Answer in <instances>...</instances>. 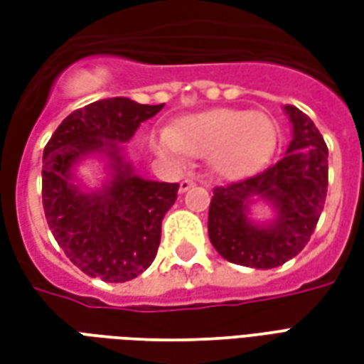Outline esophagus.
Instances as JSON below:
<instances>
[{"label": "esophagus", "mask_w": 364, "mask_h": 364, "mask_svg": "<svg viewBox=\"0 0 364 364\" xmlns=\"http://www.w3.org/2000/svg\"><path fill=\"white\" fill-rule=\"evenodd\" d=\"M191 187H195V181H193L191 177H185V179H183V181L179 183V191H181V193H185V191H189Z\"/></svg>", "instance_id": "esophagus-1"}]
</instances>
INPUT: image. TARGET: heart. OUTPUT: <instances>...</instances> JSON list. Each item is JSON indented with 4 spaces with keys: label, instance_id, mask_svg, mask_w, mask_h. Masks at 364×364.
Wrapping results in <instances>:
<instances>
[{
    "label": "heart",
    "instance_id": "heart-1",
    "mask_svg": "<svg viewBox=\"0 0 364 364\" xmlns=\"http://www.w3.org/2000/svg\"><path fill=\"white\" fill-rule=\"evenodd\" d=\"M154 144L177 159L187 154L210 156L222 177L242 179L269 161L277 144V122L259 111L220 109L183 120L175 130H161Z\"/></svg>",
    "mask_w": 364,
    "mask_h": 364
}]
</instances>
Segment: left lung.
Segmentation results:
<instances>
[{
    "instance_id": "1",
    "label": "left lung",
    "mask_w": 364,
    "mask_h": 364,
    "mask_svg": "<svg viewBox=\"0 0 364 364\" xmlns=\"http://www.w3.org/2000/svg\"><path fill=\"white\" fill-rule=\"evenodd\" d=\"M292 140L273 166L247 179L214 187L208 237L224 259L253 269H273L302 252L320 220L328 195V146L308 114L287 105ZM253 196L277 208L271 227H257L245 213Z\"/></svg>"
}]
</instances>
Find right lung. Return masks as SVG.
I'll use <instances>...</instances> for the list:
<instances>
[{
	"instance_id": "add662e5",
	"label": "right lung",
	"mask_w": 364,
	"mask_h": 364,
	"mask_svg": "<svg viewBox=\"0 0 364 364\" xmlns=\"http://www.w3.org/2000/svg\"><path fill=\"white\" fill-rule=\"evenodd\" d=\"M164 105H140L124 97L101 99L62 120L43 156V206L52 236L70 261L107 282L136 279L150 267L161 240V220L173 206L179 183L132 175L119 142ZM93 151L112 158L113 181L101 193H82L71 166Z\"/></svg>"
}]
</instances>
